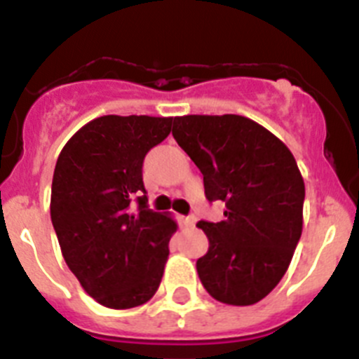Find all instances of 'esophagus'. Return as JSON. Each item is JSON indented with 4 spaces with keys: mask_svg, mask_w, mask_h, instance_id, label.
I'll return each instance as SVG.
<instances>
[{
    "mask_svg": "<svg viewBox=\"0 0 359 359\" xmlns=\"http://www.w3.org/2000/svg\"><path fill=\"white\" fill-rule=\"evenodd\" d=\"M182 222H184V226H186V227H193V226H195V222H197V218L193 217V215H189V217L182 218Z\"/></svg>",
    "mask_w": 359,
    "mask_h": 359,
    "instance_id": "34e87169",
    "label": "esophagus"
}]
</instances>
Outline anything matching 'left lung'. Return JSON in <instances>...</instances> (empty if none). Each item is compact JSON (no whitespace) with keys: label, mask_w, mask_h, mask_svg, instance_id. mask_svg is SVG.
Instances as JSON below:
<instances>
[{"label":"left lung","mask_w":359,"mask_h":359,"mask_svg":"<svg viewBox=\"0 0 359 359\" xmlns=\"http://www.w3.org/2000/svg\"><path fill=\"white\" fill-rule=\"evenodd\" d=\"M173 137L204 175L205 198L224 201L197 260L202 285L227 305H253L287 271L304 227L305 184L291 149L242 115H184Z\"/></svg>","instance_id":"left-lung-1"}]
</instances>
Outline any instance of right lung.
<instances>
[{
  "instance_id": "add662e5",
  "label": "right lung",
  "mask_w": 359,
  "mask_h": 359,
  "mask_svg": "<svg viewBox=\"0 0 359 359\" xmlns=\"http://www.w3.org/2000/svg\"><path fill=\"white\" fill-rule=\"evenodd\" d=\"M171 123L102 115L77 130L55 162L50 217L61 253L81 287L110 309L146 304L161 285L177 222L148 210L142 161Z\"/></svg>"
}]
</instances>
